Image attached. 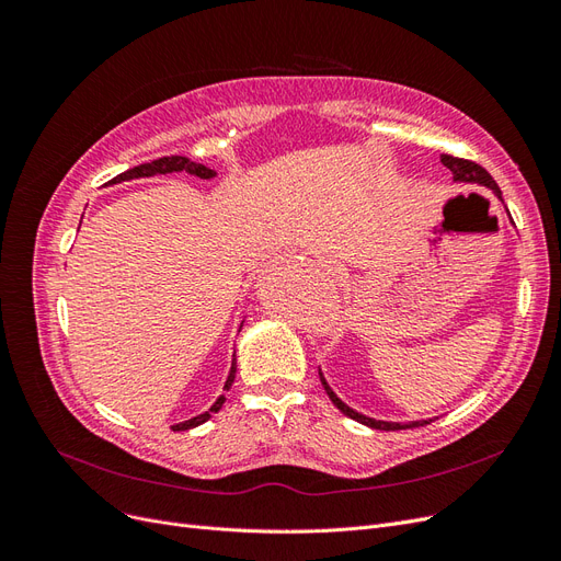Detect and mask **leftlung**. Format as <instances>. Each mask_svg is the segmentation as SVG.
I'll return each instance as SVG.
<instances>
[{
    "mask_svg": "<svg viewBox=\"0 0 561 561\" xmlns=\"http://www.w3.org/2000/svg\"><path fill=\"white\" fill-rule=\"evenodd\" d=\"M443 165H447L451 171V180L458 182V184H478V186H486V190H491V194H494L501 203H503V194L499 190V184L494 182V178H491L482 165L472 163V161H466V159H456V157H449V154H443ZM511 215V213H507ZM318 375H320V383L322 388H325V393L330 396L332 404L336 407L339 412L346 414L348 419L363 423V426L367 428H375V431H404V428H416V426H426V423H431L433 419H416V421H381V419H371L358 410H353V407H348L342 398H339L332 386L328 383L325 375H322V369L318 367Z\"/></svg>",
    "mask_w": 561,
    "mask_h": 561,
    "instance_id": "left-lung-1",
    "label": "left lung"
}]
</instances>
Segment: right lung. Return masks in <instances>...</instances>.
Segmentation results:
<instances>
[{"label": "right lung", "instance_id": "1", "mask_svg": "<svg viewBox=\"0 0 561 561\" xmlns=\"http://www.w3.org/2000/svg\"><path fill=\"white\" fill-rule=\"evenodd\" d=\"M168 173H190V175L201 178V180H213V178H217V171H213V168L203 165V163H196V161L186 159V157L173 154V157H161V159H154V161H149V163L135 165V168H130V171H126V173H122V175H116L114 180H110L107 186L122 184V182H128V180H142V178H154V175H168ZM79 227H81V222H79ZM243 322H245V318L241 320V328H243ZM239 332H241V330H239ZM236 367H239V365H236V351H233L231 369H229V377H227L222 390H229V388H231V383H233V379H236ZM225 400H227L225 396H219V398L210 404L208 412H203V414L192 416V419H186V421H180V423H175V426H171V428H173L175 433H180V431H190V428L201 426V423H206L213 414H217L219 410H222Z\"/></svg>", "mask_w": 561, "mask_h": 561}]
</instances>
